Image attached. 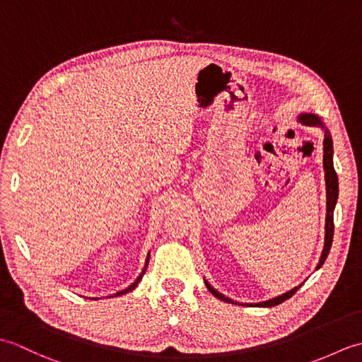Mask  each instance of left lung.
I'll use <instances>...</instances> for the list:
<instances>
[{
    "mask_svg": "<svg viewBox=\"0 0 362 362\" xmlns=\"http://www.w3.org/2000/svg\"><path fill=\"white\" fill-rule=\"evenodd\" d=\"M298 121L302 122L305 126H319L325 130V140H324V169H325V183H327V224H325V245H324V252H322V257L320 261L317 264V269L325 263V259L329 253V249H332V243H333V233H334V222H333V213H334V205L337 201V191H339V187H337V174L334 171V166H333V140H332V135H329L328 130L325 129L324 122L320 121L319 117L313 113H302L298 117ZM206 288L211 292L214 297H218L219 300H224V302H230V303H235L232 298H227L226 296H222L221 292H218L213 286H210L209 281H205ZM300 286H296L294 289H291L288 292H284V294L271 298V300H266V302H259L255 303L252 306H275V305H280L283 303L284 300L291 298L292 296L296 294L298 291Z\"/></svg>",
    "mask_w": 362,
    "mask_h": 362,
    "instance_id": "left-lung-1",
    "label": "left lung"
}]
</instances>
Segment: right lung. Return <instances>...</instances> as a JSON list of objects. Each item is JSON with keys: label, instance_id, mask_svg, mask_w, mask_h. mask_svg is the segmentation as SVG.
<instances>
[{"label": "right lung", "instance_id": "obj_1", "mask_svg": "<svg viewBox=\"0 0 362 362\" xmlns=\"http://www.w3.org/2000/svg\"><path fill=\"white\" fill-rule=\"evenodd\" d=\"M148 263H149V253H148V258H146V263H144V269H143V271H141V274H140V276H138V279L132 283V284H130V286L127 288V289H122V291H119V292H117V294H113L115 297H117V296H122V294H126V292H130V291H132V289H135L136 288V284L138 283H140V280L143 279V275H144V272H146V269H148Z\"/></svg>", "mask_w": 362, "mask_h": 362}]
</instances>
